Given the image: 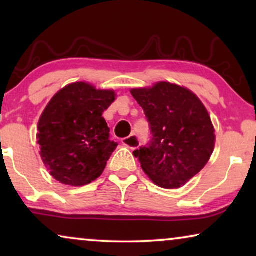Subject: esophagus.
<instances>
[{
	"mask_svg": "<svg viewBox=\"0 0 256 256\" xmlns=\"http://www.w3.org/2000/svg\"><path fill=\"white\" fill-rule=\"evenodd\" d=\"M122 144L128 146L129 149H136L140 146V138L136 135L132 134L129 135L128 138H122Z\"/></svg>",
	"mask_w": 256,
	"mask_h": 256,
	"instance_id": "34e87169",
	"label": "esophagus"
}]
</instances>
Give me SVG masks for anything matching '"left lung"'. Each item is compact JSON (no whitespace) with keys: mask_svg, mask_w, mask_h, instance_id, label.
Masks as SVG:
<instances>
[{"mask_svg":"<svg viewBox=\"0 0 256 256\" xmlns=\"http://www.w3.org/2000/svg\"><path fill=\"white\" fill-rule=\"evenodd\" d=\"M132 96L143 108L152 134L132 154L156 185L180 188L213 152L216 135L208 110L191 90L170 82L132 90Z\"/></svg>","mask_w":256,"mask_h":256,"instance_id":"obj_1","label":"left lung"}]
</instances>
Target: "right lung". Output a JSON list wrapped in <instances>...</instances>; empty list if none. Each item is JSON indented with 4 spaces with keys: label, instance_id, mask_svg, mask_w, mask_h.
<instances>
[{
    "label": "right lung",
    "instance_id": "right-lung-1",
    "mask_svg": "<svg viewBox=\"0 0 256 256\" xmlns=\"http://www.w3.org/2000/svg\"><path fill=\"white\" fill-rule=\"evenodd\" d=\"M114 100L113 90L86 82L68 85L52 98L38 122L37 142L54 180L82 186L102 174L118 146L102 118Z\"/></svg>",
    "mask_w": 256,
    "mask_h": 256
}]
</instances>
